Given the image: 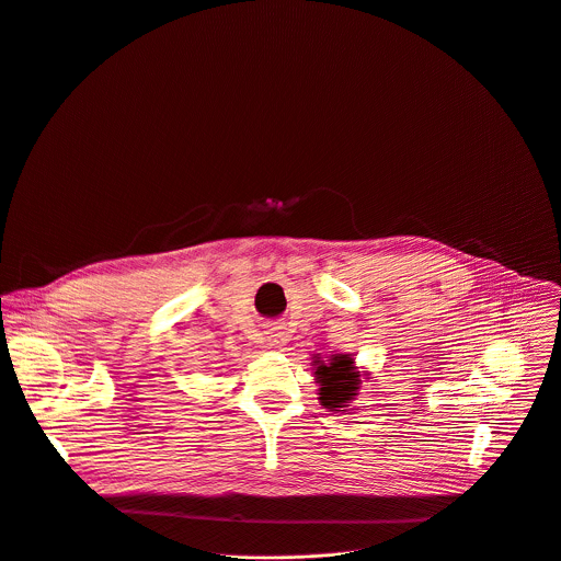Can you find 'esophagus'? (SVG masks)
Segmentation results:
<instances>
[{
  "instance_id": "esophagus-1",
  "label": "esophagus",
  "mask_w": 561,
  "mask_h": 561,
  "mask_svg": "<svg viewBox=\"0 0 561 561\" xmlns=\"http://www.w3.org/2000/svg\"><path fill=\"white\" fill-rule=\"evenodd\" d=\"M265 333H267V343H270L272 347H283V345L287 343V331H285V327H283L280 322L270 324Z\"/></svg>"
}]
</instances>
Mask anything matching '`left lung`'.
<instances>
[{
	"mask_svg": "<svg viewBox=\"0 0 561 561\" xmlns=\"http://www.w3.org/2000/svg\"><path fill=\"white\" fill-rule=\"evenodd\" d=\"M316 378L320 385V404L331 411H341L356 396L360 378L354 371V360L335 356L331 363L316 360Z\"/></svg>",
	"mask_w": 561,
	"mask_h": 561,
	"instance_id": "left-lung-1",
	"label": "left lung"
}]
</instances>
